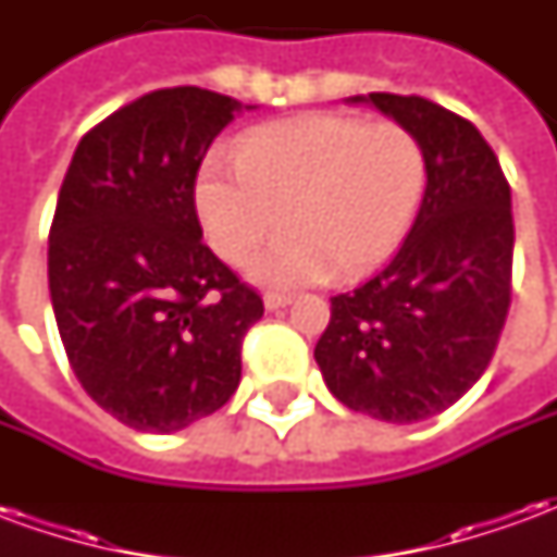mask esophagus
Listing matches in <instances>:
<instances>
[{"label": "esophagus", "instance_id": "esophagus-1", "mask_svg": "<svg viewBox=\"0 0 557 557\" xmlns=\"http://www.w3.org/2000/svg\"><path fill=\"white\" fill-rule=\"evenodd\" d=\"M292 295H280V292H268L265 295V310H283L289 307Z\"/></svg>", "mask_w": 557, "mask_h": 557}]
</instances>
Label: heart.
Returning a JSON list of instances; mask_svg holds the SVG:
<instances>
[{"label":"heart","mask_w":557,"mask_h":557,"mask_svg":"<svg viewBox=\"0 0 557 557\" xmlns=\"http://www.w3.org/2000/svg\"><path fill=\"white\" fill-rule=\"evenodd\" d=\"M242 175L206 170L196 211L211 247L244 262L271 289L355 280L385 262L414 223L426 190V151L409 127L346 115H307L253 131L235 151Z\"/></svg>","instance_id":"b5f03b06"}]
</instances>
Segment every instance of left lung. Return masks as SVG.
<instances>
[{
	"label": "left lung",
	"mask_w": 557,
	"mask_h": 557,
	"mask_svg": "<svg viewBox=\"0 0 557 557\" xmlns=\"http://www.w3.org/2000/svg\"><path fill=\"white\" fill-rule=\"evenodd\" d=\"M426 151V190L409 238L375 277L331 298L315 343L327 391L387 423L438 414L490 367L510 307V184L462 115L418 95L370 91Z\"/></svg>",
	"instance_id": "1"
}]
</instances>
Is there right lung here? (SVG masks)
I'll return each mask as SVG.
<instances>
[{"instance_id": "1", "label": "right lung", "mask_w": 557, "mask_h": 557, "mask_svg": "<svg viewBox=\"0 0 557 557\" xmlns=\"http://www.w3.org/2000/svg\"><path fill=\"white\" fill-rule=\"evenodd\" d=\"M244 107L199 86L143 95L79 139L55 202L47 277L79 385L139 432H178L242 382L262 298L202 244L194 184Z\"/></svg>"}]
</instances>
